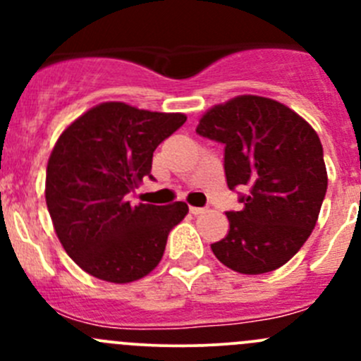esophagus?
Segmentation results:
<instances>
[{"label":"esophagus","mask_w":361,"mask_h":361,"mask_svg":"<svg viewBox=\"0 0 361 361\" xmlns=\"http://www.w3.org/2000/svg\"><path fill=\"white\" fill-rule=\"evenodd\" d=\"M206 211V207H195V206H190V213L192 214H201Z\"/></svg>","instance_id":"1"}]
</instances>
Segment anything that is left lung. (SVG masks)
I'll return each mask as SVG.
<instances>
[{
    "mask_svg": "<svg viewBox=\"0 0 361 361\" xmlns=\"http://www.w3.org/2000/svg\"><path fill=\"white\" fill-rule=\"evenodd\" d=\"M195 130L224 143L228 188L248 192L243 209L227 213L214 257L241 274L285 265L311 235L329 185L316 130L279 101L253 94L214 104Z\"/></svg>",
    "mask_w": 361,
    "mask_h": 361,
    "instance_id": "8db88e82",
    "label": "left lung"
}]
</instances>
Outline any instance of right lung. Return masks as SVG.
I'll return each instance as SVG.
<instances>
[{
    "label": "right lung",
    "instance_id": "right-lung-1",
    "mask_svg": "<svg viewBox=\"0 0 361 361\" xmlns=\"http://www.w3.org/2000/svg\"><path fill=\"white\" fill-rule=\"evenodd\" d=\"M185 120V113L108 101L73 120L56 141L47 164V207L61 245L87 274L123 285L159 265L167 234L188 206H130L126 195L152 178L155 148Z\"/></svg>",
    "mask_w": 361,
    "mask_h": 361
}]
</instances>
